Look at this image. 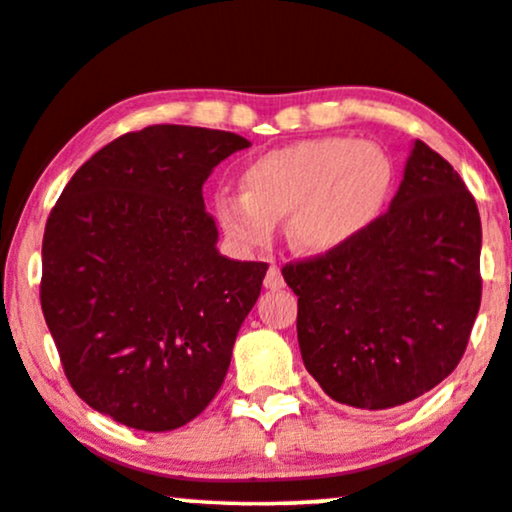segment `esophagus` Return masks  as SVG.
<instances>
[{"mask_svg": "<svg viewBox=\"0 0 512 512\" xmlns=\"http://www.w3.org/2000/svg\"><path fill=\"white\" fill-rule=\"evenodd\" d=\"M283 285H285V281H283V276H281V269L269 267L267 276H264V288H267V290H281Z\"/></svg>", "mask_w": 512, "mask_h": 512, "instance_id": "1", "label": "esophagus"}]
</instances>
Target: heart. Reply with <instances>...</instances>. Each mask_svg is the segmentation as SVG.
<instances>
[{"mask_svg":"<svg viewBox=\"0 0 512 512\" xmlns=\"http://www.w3.org/2000/svg\"><path fill=\"white\" fill-rule=\"evenodd\" d=\"M395 166L377 142L318 138L271 149L241 173V196L220 194L215 220L234 241L262 248L278 222L304 255H330L370 231L391 201Z\"/></svg>","mask_w":512,"mask_h":512,"instance_id":"1","label":"heart"}]
</instances>
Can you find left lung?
<instances>
[{"mask_svg":"<svg viewBox=\"0 0 512 512\" xmlns=\"http://www.w3.org/2000/svg\"><path fill=\"white\" fill-rule=\"evenodd\" d=\"M482 224L459 173L412 142L388 213L346 248L285 264L304 367L337 403L391 410L438 386L480 309Z\"/></svg>","mask_w":512,"mask_h":512,"instance_id":"1","label":"left lung"}]
</instances>
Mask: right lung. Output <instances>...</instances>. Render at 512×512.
<instances>
[{
	"mask_svg": "<svg viewBox=\"0 0 512 512\" xmlns=\"http://www.w3.org/2000/svg\"><path fill=\"white\" fill-rule=\"evenodd\" d=\"M245 147L227 131L147 126L93 154L60 194L42 243V311L95 412L175 431L220 391L269 264L220 255L203 182Z\"/></svg>",
	"mask_w": 512,
	"mask_h": 512,
	"instance_id": "1",
	"label": "right lung"
}]
</instances>
